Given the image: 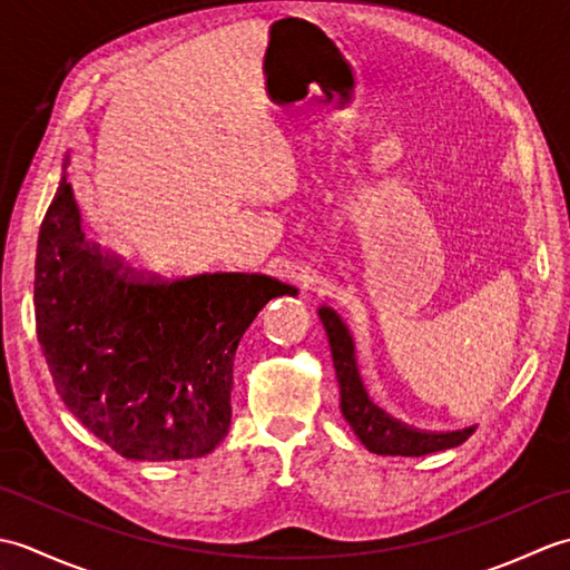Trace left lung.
<instances>
[{"label": "left lung", "mask_w": 570, "mask_h": 570, "mask_svg": "<svg viewBox=\"0 0 570 570\" xmlns=\"http://www.w3.org/2000/svg\"><path fill=\"white\" fill-rule=\"evenodd\" d=\"M323 328L328 333L333 365L337 374V384H341V411L350 429L355 431L357 439L367 445V451L377 455H429L435 451H445V448H455L465 443L475 426H468L463 431H419L411 429L406 423L384 414L380 406L370 402V396L362 386V380L355 365V345L350 337L343 321L331 308H321Z\"/></svg>", "instance_id": "8db88e82"}]
</instances>
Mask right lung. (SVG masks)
Wrapping results in <instances>:
<instances>
[{"label": "right lung", "mask_w": 570, "mask_h": 570, "mask_svg": "<svg viewBox=\"0 0 570 570\" xmlns=\"http://www.w3.org/2000/svg\"><path fill=\"white\" fill-rule=\"evenodd\" d=\"M284 294L262 274L168 282L105 257L66 176L43 215L36 337L70 414L122 458H200L225 439L239 337Z\"/></svg>", "instance_id": "1"}]
</instances>
